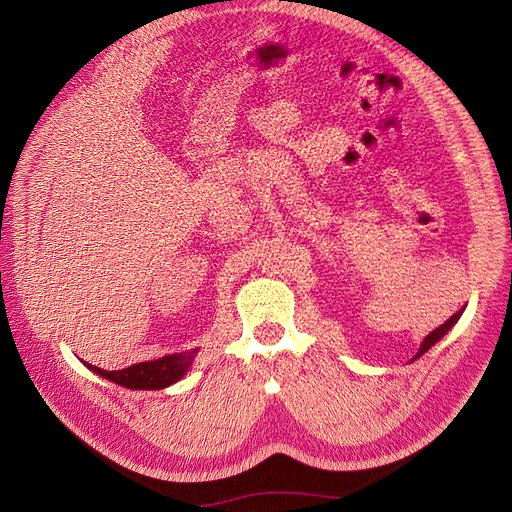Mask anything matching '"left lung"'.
Segmentation results:
<instances>
[{
    "label": "left lung",
    "instance_id": "left-lung-1",
    "mask_svg": "<svg viewBox=\"0 0 512 512\" xmlns=\"http://www.w3.org/2000/svg\"><path fill=\"white\" fill-rule=\"evenodd\" d=\"M461 314H463V309H459V312L457 314H453L451 318H448L444 324H440V327L438 329H433L425 339H423V344H421V348H418V352H416V356H414V359H418V356H423L433 344H438L440 342V339L448 333V331H451L453 327H455V322L461 318Z\"/></svg>",
    "mask_w": 512,
    "mask_h": 512
}]
</instances>
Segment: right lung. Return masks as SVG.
Wrapping results in <instances>:
<instances>
[{
  "instance_id": "obj_1",
  "label": "right lung",
  "mask_w": 512,
  "mask_h": 512,
  "mask_svg": "<svg viewBox=\"0 0 512 512\" xmlns=\"http://www.w3.org/2000/svg\"><path fill=\"white\" fill-rule=\"evenodd\" d=\"M196 352L198 350L168 354V356H162V359L136 363L126 369H119V371H106V369H100V367L89 365V363H85V365L94 371V374L111 380L115 384L126 386V389L158 391V389H166V386H170V384H175L177 380H181L185 374H188Z\"/></svg>"
}]
</instances>
